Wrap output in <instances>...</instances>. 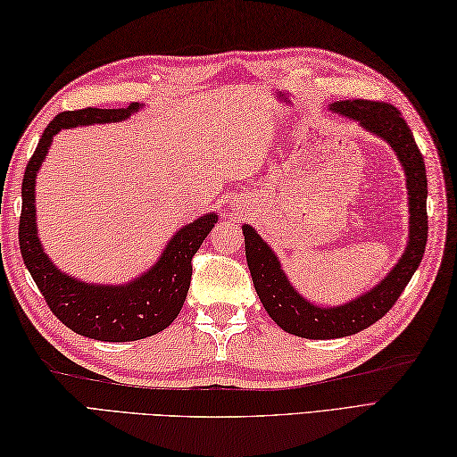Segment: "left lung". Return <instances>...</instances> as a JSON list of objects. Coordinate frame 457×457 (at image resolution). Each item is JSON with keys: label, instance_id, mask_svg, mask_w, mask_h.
Instances as JSON below:
<instances>
[{"label": "left lung", "instance_id": "obj_1", "mask_svg": "<svg viewBox=\"0 0 457 457\" xmlns=\"http://www.w3.org/2000/svg\"><path fill=\"white\" fill-rule=\"evenodd\" d=\"M329 110L357 121L369 133L378 135L396 153L406 174L409 190V244L389 275L381 283L367 290L365 295L339 306H316L296 293L290 285L275 251L251 226H244L245 257L257 296L263 303L269 316L285 332L308 339H332L361 332V329L381 320L403 295L414 270L424 257L428 239V213L426 196L428 180L419 145L401 112L391 104L369 100H339Z\"/></svg>", "mask_w": 457, "mask_h": 457}]
</instances>
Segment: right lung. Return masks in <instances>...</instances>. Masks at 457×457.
<instances>
[{"mask_svg":"<svg viewBox=\"0 0 457 457\" xmlns=\"http://www.w3.org/2000/svg\"><path fill=\"white\" fill-rule=\"evenodd\" d=\"M139 108V104H131L120 110L84 108L58 113L46 125L31 161L27 162L21 184L23 206L19 218V247L25 267L53 314L72 332L100 342H135L159 334L174 322L188 295L192 257L218 221V216L212 212L182 226L170 237L157 263L128 285L84 283L62 273L48 259L37 236L35 179L53 137L61 129H71L76 125L123 121Z\"/></svg>","mask_w":457,"mask_h":457,"instance_id":"obj_1","label":"right lung"}]
</instances>
